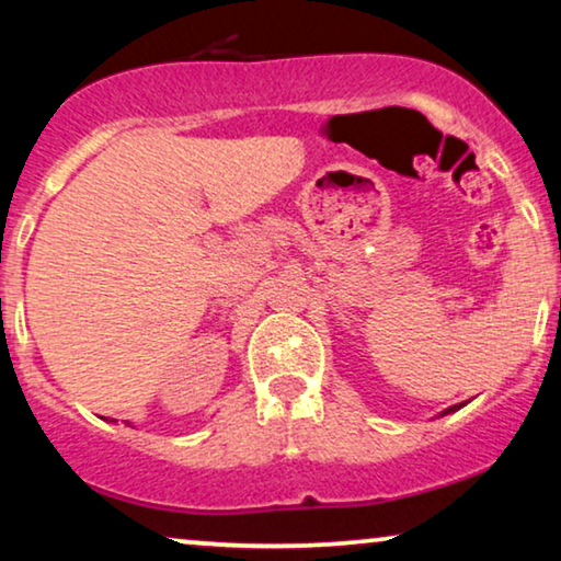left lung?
I'll return each mask as SVG.
<instances>
[{
	"mask_svg": "<svg viewBox=\"0 0 561 561\" xmlns=\"http://www.w3.org/2000/svg\"><path fill=\"white\" fill-rule=\"evenodd\" d=\"M457 409H462V405H451V409H447L444 413H451V411H457ZM444 413H442V416H444Z\"/></svg>",
	"mask_w": 561,
	"mask_h": 561,
	"instance_id": "8db88e82",
	"label": "left lung"
}]
</instances>
